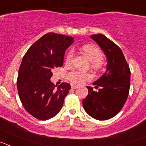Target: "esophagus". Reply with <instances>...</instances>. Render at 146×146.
<instances>
[{
  "label": "esophagus",
  "mask_w": 146,
  "mask_h": 146,
  "mask_svg": "<svg viewBox=\"0 0 146 146\" xmlns=\"http://www.w3.org/2000/svg\"><path fill=\"white\" fill-rule=\"evenodd\" d=\"M71 88H72V89H75V88H77V85L73 84V83H72V84H71Z\"/></svg>",
  "instance_id": "1"
}]
</instances>
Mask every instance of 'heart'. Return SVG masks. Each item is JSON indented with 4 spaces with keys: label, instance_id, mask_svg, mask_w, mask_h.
Returning a JSON list of instances; mask_svg holds the SVG:
<instances>
[{
    "label": "heart",
    "instance_id": "heart-1",
    "mask_svg": "<svg viewBox=\"0 0 146 146\" xmlns=\"http://www.w3.org/2000/svg\"><path fill=\"white\" fill-rule=\"evenodd\" d=\"M82 50L87 55L90 61L93 63V66L94 68H98L99 66V64H101L104 59V55L101 50L95 46L88 44L84 45L82 47ZM73 55H74L73 51L72 50L69 51L66 57V62L68 63L71 62V60L73 58ZM66 78L73 83L81 84V83H83L85 81L91 79V75L80 71L73 70L67 74Z\"/></svg>",
    "mask_w": 146,
    "mask_h": 146
}]
</instances>
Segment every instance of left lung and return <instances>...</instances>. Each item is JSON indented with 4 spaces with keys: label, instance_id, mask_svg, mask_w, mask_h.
Returning <instances> with one entry per match:
<instances>
[{
    "label": "left lung",
    "instance_id": "8db88e82",
    "mask_svg": "<svg viewBox=\"0 0 146 146\" xmlns=\"http://www.w3.org/2000/svg\"><path fill=\"white\" fill-rule=\"evenodd\" d=\"M107 56L106 72L93 83L97 91L87 86L88 94L82 100L86 113L99 121L108 120L118 114L128 98L130 69L123 52L111 40L102 34L91 36Z\"/></svg>",
    "mask_w": 146,
    "mask_h": 146
}]
</instances>
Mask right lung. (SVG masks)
I'll use <instances>...</instances> for the list:
<instances>
[{
  "label": "right lung",
  "instance_id": "obj_1",
  "mask_svg": "<svg viewBox=\"0 0 146 146\" xmlns=\"http://www.w3.org/2000/svg\"><path fill=\"white\" fill-rule=\"evenodd\" d=\"M73 39L65 35L47 33L23 57L17 80L18 94L24 108L37 119L46 121L56 115L71 89L67 82L55 88L50 77L52 69L63 66L65 50Z\"/></svg>",
  "mask_w": 146,
  "mask_h": 146
}]
</instances>
